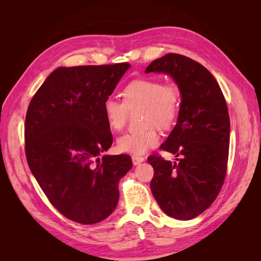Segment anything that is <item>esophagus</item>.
Masks as SVG:
<instances>
[{
  "instance_id": "34e87169",
  "label": "esophagus",
  "mask_w": 261,
  "mask_h": 261,
  "mask_svg": "<svg viewBox=\"0 0 261 261\" xmlns=\"http://www.w3.org/2000/svg\"><path fill=\"white\" fill-rule=\"evenodd\" d=\"M132 160H133L134 165H137V164H139L141 162H144L145 161V158L139 156V155H132Z\"/></svg>"
}]
</instances>
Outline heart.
Instances as JSON below:
<instances>
[{
  "mask_svg": "<svg viewBox=\"0 0 261 261\" xmlns=\"http://www.w3.org/2000/svg\"><path fill=\"white\" fill-rule=\"evenodd\" d=\"M124 102L108 98L103 102V114L109 127L121 130L127 120L128 109H144L146 124L168 127L174 121L179 109V91L174 84H162L153 78H139L130 82L123 90ZM160 141L154 126L141 132L126 133L117 139L122 152L141 154Z\"/></svg>",
  "mask_w": 261,
  "mask_h": 261,
  "instance_id": "obj_1",
  "label": "heart"
}]
</instances>
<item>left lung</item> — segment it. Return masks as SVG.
Here are the masks:
<instances>
[{
    "mask_svg": "<svg viewBox=\"0 0 261 261\" xmlns=\"http://www.w3.org/2000/svg\"><path fill=\"white\" fill-rule=\"evenodd\" d=\"M145 73L169 75L180 93L176 125L160 146L180 159L172 163L150 155L154 170L150 188L165 215L191 220L215 201L225 177L230 146L226 102L209 70L184 55H164Z\"/></svg>",
    "mask_w": 261,
    "mask_h": 261,
    "instance_id": "left-lung-1",
    "label": "left lung"
}]
</instances>
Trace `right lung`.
Listing matches in <instances>:
<instances>
[{
    "instance_id": "1",
    "label": "right lung",
    "mask_w": 261,
    "mask_h": 261,
    "mask_svg": "<svg viewBox=\"0 0 261 261\" xmlns=\"http://www.w3.org/2000/svg\"><path fill=\"white\" fill-rule=\"evenodd\" d=\"M128 63L59 67L28 107L25 149L29 169L53 206L67 219L94 224L118 202V181L133 162L102 154L113 143L103 114Z\"/></svg>"
}]
</instances>
